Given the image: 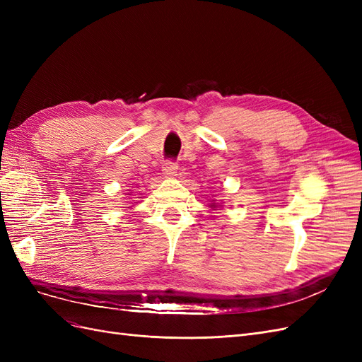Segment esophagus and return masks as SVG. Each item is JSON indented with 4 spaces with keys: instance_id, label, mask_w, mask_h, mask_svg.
I'll list each match as a JSON object with an SVG mask.
<instances>
[{
    "instance_id": "1",
    "label": "esophagus",
    "mask_w": 362,
    "mask_h": 362,
    "mask_svg": "<svg viewBox=\"0 0 362 362\" xmlns=\"http://www.w3.org/2000/svg\"><path fill=\"white\" fill-rule=\"evenodd\" d=\"M177 170H178V164L172 163V161H166L163 166V175L166 178H175L177 177Z\"/></svg>"
}]
</instances>
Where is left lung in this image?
<instances>
[{
  "mask_svg": "<svg viewBox=\"0 0 362 362\" xmlns=\"http://www.w3.org/2000/svg\"><path fill=\"white\" fill-rule=\"evenodd\" d=\"M208 206L213 208V210H218V208L222 206V204H221V202H216L214 199H211V201H210V204H208Z\"/></svg>",
  "mask_w": 362,
  "mask_h": 362,
  "instance_id": "obj_1",
  "label": "left lung"
}]
</instances>
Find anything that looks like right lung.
I'll list each match as a JSON object with an SVG mask.
<instances>
[{"mask_svg":"<svg viewBox=\"0 0 362 362\" xmlns=\"http://www.w3.org/2000/svg\"><path fill=\"white\" fill-rule=\"evenodd\" d=\"M128 194H131V192H129V193H128Z\"/></svg>","mask_w":362,"mask_h":362,"instance_id":"add662e5","label":"right lung"}]
</instances>
